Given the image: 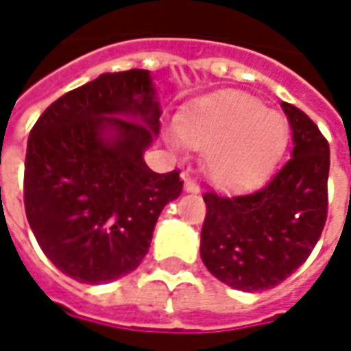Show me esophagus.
Wrapping results in <instances>:
<instances>
[{
    "mask_svg": "<svg viewBox=\"0 0 351 351\" xmlns=\"http://www.w3.org/2000/svg\"><path fill=\"white\" fill-rule=\"evenodd\" d=\"M184 191H188V193H199V186L191 178H184Z\"/></svg>",
    "mask_w": 351,
    "mask_h": 351,
    "instance_id": "1",
    "label": "esophagus"
}]
</instances>
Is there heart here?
<instances>
[{
    "mask_svg": "<svg viewBox=\"0 0 351 351\" xmlns=\"http://www.w3.org/2000/svg\"><path fill=\"white\" fill-rule=\"evenodd\" d=\"M287 120L243 92H221L193 101L163 137L169 150H205L203 169L214 186L233 191L256 186L286 150Z\"/></svg>",
    "mask_w": 351,
    "mask_h": 351,
    "instance_id": "1",
    "label": "heart"
}]
</instances>
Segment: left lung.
<instances>
[{"mask_svg":"<svg viewBox=\"0 0 351 351\" xmlns=\"http://www.w3.org/2000/svg\"><path fill=\"white\" fill-rule=\"evenodd\" d=\"M293 137L291 160L263 190L205 193L201 259L213 276L241 291L286 280L310 256L327 218L329 145L302 110L282 101Z\"/></svg>","mask_w":351,"mask_h":351,"instance_id":"left-lung-1","label":"left lung"}]
</instances>
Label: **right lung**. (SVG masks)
<instances>
[{
  "instance_id": "add662e5",
  "label": "right lung",
  "mask_w": 351,
  "mask_h": 351,
  "mask_svg": "<svg viewBox=\"0 0 351 351\" xmlns=\"http://www.w3.org/2000/svg\"><path fill=\"white\" fill-rule=\"evenodd\" d=\"M161 105L146 69L103 73L62 95L27 138L24 206L45 256L82 284L143 261L156 221L182 191L178 171L146 165Z\"/></svg>"
}]
</instances>
